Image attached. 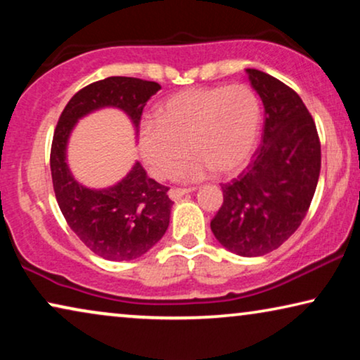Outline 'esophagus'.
Returning a JSON list of instances; mask_svg holds the SVG:
<instances>
[{
	"label": "esophagus",
	"instance_id": "34e87169",
	"mask_svg": "<svg viewBox=\"0 0 360 360\" xmlns=\"http://www.w3.org/2000/svg\"><path fill=\"white\" fill-rule=\"evenodd\" d=\"M190 191H193V188H170L169 196H170V200H179L184 195L190 193Z\"/></svg>",
	"mask_w": 360,
	"mask_h": 360
}]
</instances>
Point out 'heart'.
Here are the masks:
<instances>
[{
    "mask_svg": "<svg viewBox=\"0 0 360 360\" xmlns=\"http://www.w3.org/2000/svg\"><path fill=\"white\" fill-rule=\"evenodd\" d=\"M262 131V105L248 85L190 88L157 108L155 122L137 129V147L147 170L164 179L186 154H196L175 172L198 180L208 172L236 175L252 159Z\"/></svg>",
    "mask_w": 360,
    "mask_h": 360,
    "instance_id": "obj_1",
    "label": "heart"
}]
</instances>
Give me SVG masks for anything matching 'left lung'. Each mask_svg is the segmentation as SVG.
I'll use <instances>...</instances> for the list:
<instances>
[{"instance_id": "obj_1", "label": "left lung", "mask_w": 360, "mask_h": 360, "mask_svg": "<svg viewBox=\"0 0 360 360\" xmlns=\"http://www.w3.org/2000/svg\"><path fill=\"white\" fill-rule=\"evenodd\" d=\"M265 110L262 144L248 170L223 185V205L211 221L218 243L243 257L280 248L302 224L321 169V144L307 106L272 75L245 68Z\"/></svg>"}]
</instances>
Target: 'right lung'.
<instances>
[{
	"instance_id": "obj_1",
	"label": "right lung",
	"mask_w": 360,
	"mask_h": 360,
	"mask_svg": "<svg viewBox=\"0 0 360 360\" xmlns=\"http://www.w3.org/2000/svg\"><path fill=\"white\" fill-rule=\"evenodd\" d=\"M159 90V83L131 77L95 82L72 96L53 132L51 172L57 203L82 243L106 260H132L154 248L169 228L174 201L139 162L106 188L82 185L67 164L68 139L82 117L105 108L124 111L137 134L142 110Z\"/></svg>"
}]
</instances>
